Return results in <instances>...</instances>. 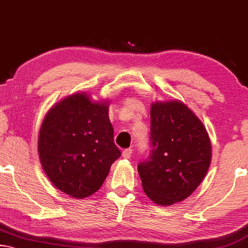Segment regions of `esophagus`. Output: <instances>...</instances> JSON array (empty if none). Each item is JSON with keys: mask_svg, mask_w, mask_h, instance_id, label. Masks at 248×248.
Wrapping results in <instances>:
<instances>
[{"mask_svg": "<svg viewBox=\"0 0 248 248\" xmlns=\"http://www.w3.org/2000/svg\"><path fill=\"white\" fill-rule=\"evenodd\" d=\"M132 152H133L132 148H126V150L123 151L122 156H123L124 158H129V157H131V155H132Z\"/></svg>", "mask_w": 248, "mask_h": 248, "instance_id": "34e87169", "label": "esophagus"}]
</instances>
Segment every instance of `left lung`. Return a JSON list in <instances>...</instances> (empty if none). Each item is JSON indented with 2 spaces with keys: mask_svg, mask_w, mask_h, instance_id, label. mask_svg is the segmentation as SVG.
<instances>
[{
  "mask_svg": "<svg viewBox=\"0 0 248 248\" xmlns=\"http://www.w3.org/2000/svg\"><path fill=\"white\" fill-rule=\"evenodd\" d=\"M151 150L137 165L144 192L159 205L188 197L206 175L211 142L197 116L178 101L151 108Z\"/></svg>",
  "mask_w": 248,
  "mask_h": 248,
  "instance_id": "obj_1",
  "label": "left lung"
}]
</instances>
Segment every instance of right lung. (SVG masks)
I'll return each instance as SVG.
<instances>
[{"mask_svg": "<svg viewBox=\"0 0 248 248\" xmlns=\"http://www.w3.org/2000/svg\"><path fill=\"white\" fill-rule=\"evenodd\" d=\"M39 155L55 187L78 199L92 195L121 156L108 104L79 93L60 102L42 124Z\"/></svg>", "mask_w": 248, "mask_h": 248, "instance_id": "1", "label": "right lung"}]
</instances>
